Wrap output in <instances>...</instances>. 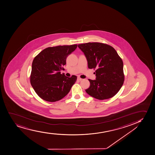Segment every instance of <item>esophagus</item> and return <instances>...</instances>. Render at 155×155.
Instances as JSON below:
<instances>
[{
    "mask_svg": "<svg viewBox=\"0 0 155 155\" xmlns=\"http://www.w3.org/2000/svg\"><path fill=\"white\" fill-rule=\"evenodd\" d=\"M77 79H78V80H79V81H81V80H82V79L80 77H78Z\"/></svg>",
    "mask_w": 155,
    "mask_h": 155,
    "instance_id": "34e87169",
    "label": "esophagus"
}]
</instances>
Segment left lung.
Returning a JSON list of instances; mask_svg holds the SVG:
<instances>
[{"label": "left lung", "mask_w": 155, "mask_h": 155, "mask_svg": "<svg viewBox=\"0 0 155 155\" xmlns=\"http://www.w3.org/2000/svg\"><path fill=\"white\" fill-rule=\"evenodd\" d=\"M87 60L89 68H96V79H89L90 86L85 90L93 97L109 99L117 93L123 84V62L113 47L94 42L79 44Z\"/></svg>", "instance_id": "left-lung-1"}]
</instances>
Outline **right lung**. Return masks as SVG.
<instances>
[{
  "label": "right lung",
  "instance_id": "right-lung-1",
  "mask_svg": "<svg viewBox=\"0 0 155 155\" xmlns=\"http://www.w3.org/2000/svg\"><path fill=\"white\" fill-rule=\"evenodd\" d=\"M77 45L48 47L33 59L30 83L38 95L44 101L54 102L62 99L76 81L77 76L61 74L66 58L73 52Z\"/></svg>",
  "mask_w": 155,
  "mask_h": 155
}]
</instances>
